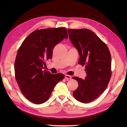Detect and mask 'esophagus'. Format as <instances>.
<instances>
[{
  "instance_id": "obj_1",
  "label": "esophagus",
  "mask_w": 127,
  "mask_h": 127,
  "mask_svg": "<svg viewBox=\"0 0 127 127\" xmlns=\"http://www.w3.org/2000/svg\"><path fill=\"white\" fill-rule=\"evenodd\" d=\"M65 79L66 80H70L71 79V76H70V75H65Z\"/></svg>"
}]
</instances>
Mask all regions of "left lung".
<instances>
[{
	"mask_svg": "<svg viewBox=\"0 0 127 127\" xmlns=\"http://www.w3.org/2000/svg\"><path fill=\"white\" fill-rule=\"evenodd\" d=\"M69 39L79 52V64L85 65V80L75 76L78 87L73 95L83 103L92 101L106 90L111 76V54L107 45L87 29H68Z\"/></svg>",
	"mask_w": 127,
	"mask_h": 127,
	"instance_id": "left-lung-1",
	"label": "left lung"
}]
</instances>
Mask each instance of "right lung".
Here are the masks:
<instances>
[{
    "mask_svg": "<svg viewBox=\"0 0 127 127\" xmlns=\"http://www.w3.org/2000/svg\"><path fill=\"white\" fill-rule=\"evenodd\" d=\"M67 38L65 28L36 30L19 48L14 66L15 78L21 92L28 100L36 104L46 102L57 83L64 78L63 74H52L42 69L46 61L52 58L55 46Z\"/></svg>",
    "mask_w": 127,
    "mask_h": 127,
    "instance_id": "1",
    "label": "right lung"
}]
</instances>
